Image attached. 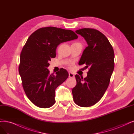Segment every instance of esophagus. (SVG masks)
Returning <instances> with one entry per match:
<instances>
[{"instance_id": "esophagus-1", "label": "esophagus", "mask_w": 134, "mask_h": 134, "mask_svg": "<svg viewBox=\"0 0 134 134\" xmlns=\"http://www.w3.org/2000/svg\"><path fill=\"white\" fill-rule=\"evenodd\" d=\"M75 77V76H74L73 73H72V72H69V77L72 78V77Z\"/></svg>"}]
</instances>
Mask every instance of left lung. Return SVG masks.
Instances as JSON below:
<instances>
[{"mask_svg":"<svg viewBox=\"0 0 134 134\" xmlns=\"http://www.w3.org/2000/svg\"><path fill=\"white\" fill-rule=\"evenodd\" d=\"M76 32L88 44L78 64H85L89 71L84 79L75 76L77 85L72 89V94L77 105L89 107L101 99L109 85L114 68V52L107 37L97 30L83 28Z\"/></svg>","mask_w":134,"mask_h":134,"instance_id":"obj_1","label":"left lung"}]
</instances>
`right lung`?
<instances>
[{
  "label": "right lung",
  "mask_w": 134,
  "mask_h": 134,
  "mask_svg": "<svg viewBox=\"0 0 134 134\" xmlns=\"http://www.w3.org/2000/svg\"><path fill=\"white\" fill-rule=\"evenodd\" d=\"M78 38L70 30L45 27L34 32L28 38L20 54L19 72L26 96L34 104L48 108L55 103V90L68 77L61 68L50 75L48 62L56 57V50L61 43Z\"/></svg>",
  "instance_id": "right-lung-1"
}]
</instances>
